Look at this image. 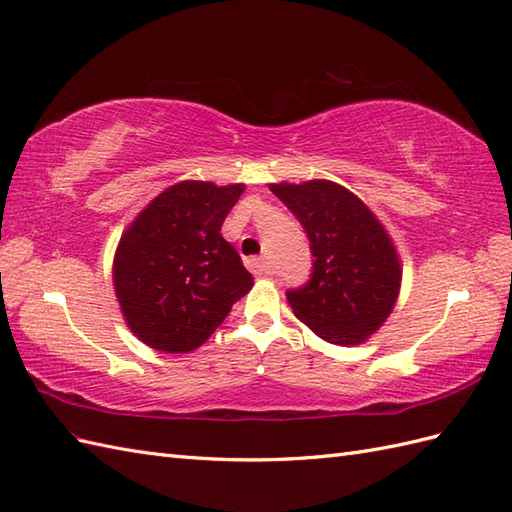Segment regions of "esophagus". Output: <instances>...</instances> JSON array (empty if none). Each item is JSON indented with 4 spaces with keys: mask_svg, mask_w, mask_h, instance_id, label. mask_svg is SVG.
I'll return each instance as SVG.
<instances>
[{
    "mask_svg": "<svg viewBox=\"0 0 512 512\" xmlns=\"http://www.w3.org/2000/svg\"><path fill=\"white\" fill-rule=\"evenodd\" d=\"M247 267H249V271L256 273V276H265V273H271L267 258H249Z\"/></svg>",
    "mask_w": 512,
    "mask_h": 512,
    "instance_id": "34e87169",
    "label": "esophagus"
}]
</instances>
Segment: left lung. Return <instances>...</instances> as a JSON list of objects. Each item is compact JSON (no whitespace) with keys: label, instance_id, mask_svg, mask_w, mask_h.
Instances as JSON below:
<instances>
[{"label":"left lung","instance_id":"obj_1","mask_svg":"<svg viewBox=\"0 0 512 512\" xmlns=\"http://www.w3.org/2000/svg\"><path fill=\"white\" fill-rule=\"evenodd\" d=\"M302 223L313 276L286 293L295 317L334 345L365 343L393 313L402 286L400 254L369 206L332 180L269 184Z\"/></svg>","mask_w":512,"mask_h":512}]
</instances>
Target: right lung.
<instances>
[{
    "label": "right lung",
    "instance_id": "add662e5",
    "mask_svg": "<svg viewBox=\"0 0 512 512\" xmlns=\"http://www.w3.org/2000/svg\"><path fill=\"white\" fill-rule=\"evenodd\" d=\"M245 184L184 180L149 202L121 234L112 284L128 328L165 354L208 341L234 302L254 286L241 256L221 236Z\"/></svg>",
    "mask_w": 512,
    "mask_h": 512
}]
</instances>
